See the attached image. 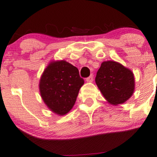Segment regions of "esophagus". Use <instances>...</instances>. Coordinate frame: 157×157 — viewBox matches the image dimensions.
<instances>
[{
  "instance_id": "esophagus-1",
  "label": "esophagus",
  "mask_w": 157,
  "mask_h": 157,
  "mask_svg": "<svg viewBox=\"0 0 157 157\" xmlns=\"http://www.w3.org/2000/svg\"><path fill=\"white\" fill-rule=\"evenodd\" d=\"M86 80L87 82H93V75H91L90 76H89L88 78H86Z\"/></svg>"
}]
</instances>
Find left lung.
I'll list each match as a JSON object with an SVG mask.
<instances>
[{
  "instance_id": "8db88e82",
  "label": "left lung",
  "mask_w": 157,
  "mask_h": 157,
  "mask_svg": "<svg viewBox=\"0 0 157 157\" xmlns=\"http://www.w3.org/2000/svg\"><path fill=\"white\" fill-rule=\"evenodd\" d=\"M95 82L105 99L113 105L124 103L134 92L132 72L114 61H106L101 64L97 72Z\"/></svg>"
}]
</instances>
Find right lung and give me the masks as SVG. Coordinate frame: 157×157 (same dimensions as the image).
Wrapping results in <instances>:
<instances>
[{
	"label": "right lung",
	"instance_id": "right-lung-1",
	"mask_svg": "<svg viewBox=\"0 0 157 157\" xmlns=\"http://www.w3.org/2000/svg\"><path fill=\"white\" fill-rule=\"evenodd\" d=\"M84 84L76 67L64 60L52 62L40 78V95L54 113L65 115L74 105L79 90Z\"/></svg>",
	"mask_w": 157,
	"mask_h": 157
}]
</instances>
